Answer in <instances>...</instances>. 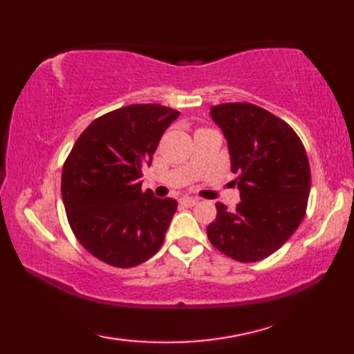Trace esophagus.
Segmentation results:
<instances>
[{"mask_svg":"<svg viewBox=\"0 0 354 354\" xmlns=\"http://www.w3.org/2000/svg\"><path fill=\"white\" fill-rule=\"evenodd\" d=\"M179 204H181L183 207L185 208H192L198 204V199L194 198H181V201H179Z\"/></svg>","mask_w":354,"mask_h":354,"instance_id":"1","label":"esophagus"}]
</instances>
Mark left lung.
I'll list each match as a JSON object with an SVG mask.
<instances>
[{
    "label": "left lung",
    "mask_w": 354,
    "mask_h": 354,
    "mask_svg": "<svg viewBox=\"0 0 354 354\" xmlns=\"http://www.w3.org/2000/svg\"><path fill=\"white\" fill-rule=\"evenodd\" d=\"M228 142L240 201L234 212L217 202L209 242L228 257L252 263L288 242L304 219L310 167L301 140L281 118L251 103L212 106Z\"/></svg>",
    "instance_id": "8db88e82"
}]
</instances>
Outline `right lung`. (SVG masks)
<instances>
[{
	"label": "right lung",
	"instance_id": "1",
	"mask_svg": "<svg viewBox=\"0 0 354 354\" xmlns=\"http://www.w3.org/2000/svg\"><path fill=\"white\" fill-rule=\"evenodd\" d=\"M179 112L162 104H129L89 124L62 169V201L74 236L111 266L133 268L160 250L178 202L141 190L165 129Z\"/></svg>",
	"mask_w": 354,
	"mask_h": 354
}]
</instances>
